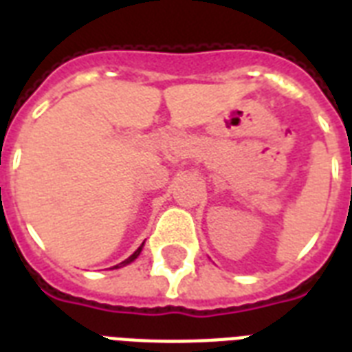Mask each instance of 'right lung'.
<instances>
[{"instance_id": "add662e5", "label": "right lung", "mask_w": 352, "mask_h": 352, "mask_svg": "<svg viewBox=\"0 0 352 352\" xmlns=\"http://www.w3.org/2000/svg\"><path fill=\"white\" fill-rule=\"evenodd\" d=\"M140 250H142V246H138L137 250L133 252V256H129V257H127L126 261H122V263H120V265H117V267H115V268L126 267V265H129V263H131V261H135V259H137V257H138V254H140Z\"/></svg>"}]
</instances>
